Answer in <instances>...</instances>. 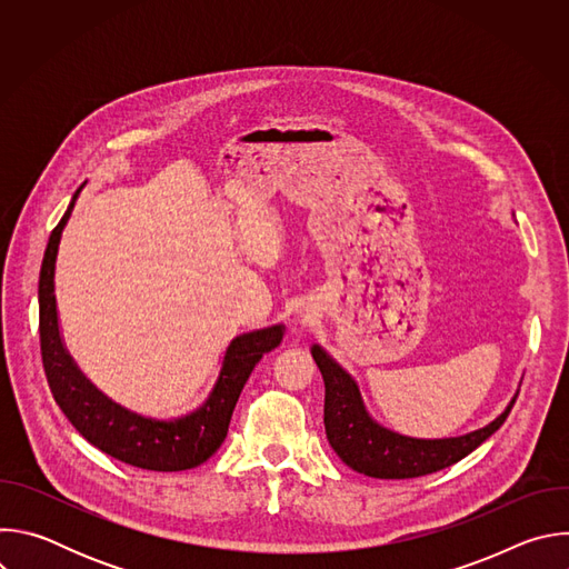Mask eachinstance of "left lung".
I'll list each match as a JSON object with an SVG mask.
<instances>
[{
	"label": "left lung",
	"instance_id": "8db88e82",
	"mask_svg": "<svg viewBox=\"0 0 569 569\" xmlns=\"http://www.w3.org/2000/svg\"><path fill=\"white\" fill-rule=\"evenodd\" d=\"M327 387L323 428L338 457L353 470L378 479H410L461 461L507 421L513 402L486 428L450 439H412L378 426L365 410L356 380L321 347L310 349Z\"/></svg>",
	"mask_w": 569,
	"mask_h": 569
}]
</instances>
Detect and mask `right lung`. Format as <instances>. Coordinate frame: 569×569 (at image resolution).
<instances>
[{"mask_svg": "<svg viewBox=\"0 0 569 569\" xmlns=\"http://www.w3.org/2000/svg\"><path fill=\"white\" fill-rule=\"evenodd\" d=\"M83 187L86 184L76 189L64 216L53 227L40 268V351L47 382L71 426L106 455L123 463L159 472L196 468L222 446L242 387H246L263 353L281 345L283 327L277 323V327L233 338L224 351L213 391L202 402V408L182 419L154 421L112 402L73 365L58 329L53 295L56 257L62 229Z\"/></svg>", "mask_w": 569, "mask_h": 569, "instance_id": "add662e5", "label": "right lung"}]
</instances>
